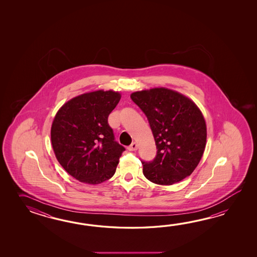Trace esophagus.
Wrapping results in <instances>:
<instances>
[{
	"label": "esophagus",
	"instance_id": "esophagus-1",
	"mask_svg": "<svg viewBox=\"0 0 257 257\" xmlns=\"http://www.w3.org/2000/svg\"><path fill=\"white\" fill-rule=\"evenodd\" d=\"M127 150L131 151V152L137 151V150H138V144H137L136 142H132L131 144V146H128V148H127Z\"/></svg>",
	"mask_w": 257,
	"mask_h": 257
}]
</instances>
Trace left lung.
Here are the masks:
<instances>
[{
    "label": "left lung",
    "mask_w": 257,
    "mask_h": 257,
    "mask_svg": "<svg viewBox=\"0 0 257 257\" xmlns=\"http://www.w3.org/2000/svg\"><path fill=\"white\" fill-rule=\"evenodd\" d=\"M132 101L147 116L157 154L143 162V175L157 185H173L189 176L206 147L207 126L192 100L167 88L131 93Z\"/></svg>",
    "instance_id": "1"
}]
</instances>
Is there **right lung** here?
I'll list each match as a JSON object with an SVG mask.
<instances>
[{
	"label": "right lung",
	"instance_id": "add662e5",
	"mask_svg": "<svg viewBox=\"0 0 257 257\" xmlns=\"http://www.w3.org/2000/svg\"><path fill=\"white\" fill-rule=\"evenodd\" d=\"M120 98L111 90L83 93L55 115L50 135L56 158L82 183L97 185L115 174L125 148L115 142L107 119Z\"/></svg>",
	"mask_w": 257,
	"mask_h": 257
}]
</instances>
